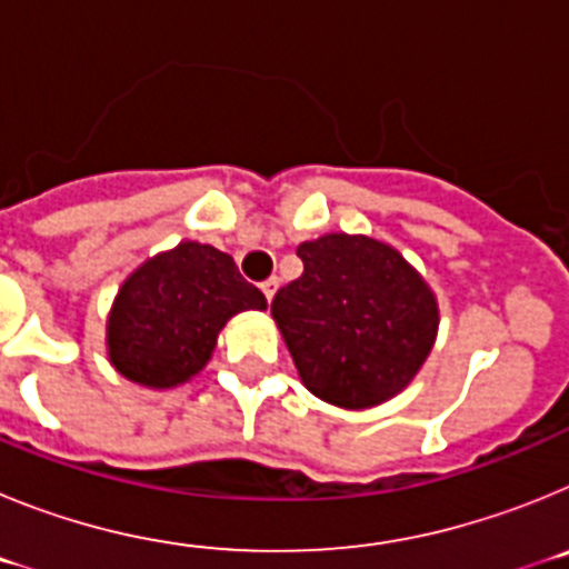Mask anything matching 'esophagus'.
I'll return each instance as SVG.
<instances>
[{"label": "esophagus", "instance_id": "esophagus-1", "mask_svg": "<svg viewBox=\"0 0 569 569\" xmlns=\"http://www.w3.org/2000/svg\"><path fill=\"white\" fill-rule=\"evenodd\" d=\"M276 290H279V279H268V281H261V293H264V299L273 301Z\"/></svg>", "mask_w": 569, "mask_h": 569}]
</instances>
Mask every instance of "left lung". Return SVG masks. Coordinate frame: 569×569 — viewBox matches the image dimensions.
Returning a JSON list of instances; mask_svg holds the SVG:
<instances>
[{
  "label": "left lung",
  "instance_id": "1",
  "mask_svg": "<svg viewBox=\"0 0 569 569\" xmlns=\"http://www.w3.org/2000/svg\"><path fill=\"white\" fill-rule=\"evenodd\" d=\"M305 273L273 299L276 328L316 399L367 410L399 396L439 333L425 276L387 241L325 233L301 241Z\"/></svg>",
  "mask_w": 569,
  "mask_h": 569
}]
</instances>
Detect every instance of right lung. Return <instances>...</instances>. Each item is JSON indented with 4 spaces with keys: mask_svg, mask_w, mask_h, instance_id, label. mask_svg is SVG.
Here are the masks:
<instances>
[{
    "mask_svg": "<svg viewBox=\"0 0 569 569\" xmlns=\"http://www.w3.org/2000/svg\"><path fill=\"white\" fill-rule=\"evenodd\" d=\"M268 299L236 270L233 256L202 241H179L142 261L116 293L104 347L116 373L170 390L202 373L222 328Z\"/></svg>",
    "mask_w": 569,
    "mask_h": 569,
    "instance_id": "right-lung-1",
    "label": "right lung"
}]
</instances>
